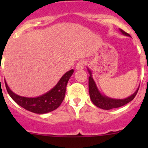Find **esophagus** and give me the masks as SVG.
Instances as JSON below:
<instances>
[{"label":"esophagus","mask_w":148,"mask_h":148,"mask_svg":"<svg viewBox=\"0 0 148 148\" xmlns=\"http://www.w3.org/2000/svg\"><path fill=\"white\" fill-rule=\"evenodd\" d=\"M86 64V62L84 60H81L77 63L76 69L77 70H82L84 68V66Z\"/></svg>","instance_id":"1"}]
</instances>
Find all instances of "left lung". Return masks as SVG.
<instances>
[{"label": "left lung", "mask_w": 148, "mask_h": 148, "mask_svg": "<svg viewBox=\"0 0 148 148\" xmlns=\"http://www.w3.org/2000/svg\"><path fill=\"white\" fill-rule=\"evenodd\" d=\"M120 31L122 32V34L125 36H130L129 34L124 31L123 30L120 29ZM89 73V96H90V99L92 102L97 107H99V108L103 109V110H111V109L117 108V107H120L122 106L125 105L126 104L129 103L136 96L137 93L138 92L139 87L138 88L135 92L132 94L131 96L128 97L127 98H125L123 99H112V98L108 97L105 96V95H102V94L99 92V89L97 87V85L94 81L93 78H92V71L90 69H87Z\"/></svg>", "instance_id": "obj_1"}]
</instances>
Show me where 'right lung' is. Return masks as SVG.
<instances>
[{
	"instance_id": "right-lung-1",
	"label": "right lung",
	"mask_w": 148,
	"mask_h": 148,
	"mask_svg": "<svg viewBox=\"0 0 148 148\" xmlns=\"http://www.w3.org/2000/svg\"><path fill=\"white\" fill-rule=\"evenodd\" d=\"M74 69L67 71L60 79L56 86L44 95L38 97H25L13 93L5 81L7 92L10 97L18 105L28 111L36 114H45L53 111L60 106L65 97L66 88Z\"/></svg>"
}]
</instances>
